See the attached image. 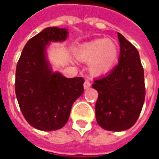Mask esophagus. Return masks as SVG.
Listing matches in <instances>:
<instances>
[{"instance_id": "esophagus-1", "label": "esophagus", "mask_w": 159, "mask_h": 159, "mask_svg": "<svg viewBox=\"0 0 159 159\" xmlns=\"http://www.w3.org/2000/svg\"><path fill=\"white\" fill-rule=\"evenodd\" d=\"M91 86V83L89 80H85L84 81V88L85 89H88L89 87Z\"/></svg>"}]
</instances>
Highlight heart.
Masks as SVG:
<instances>
[{"mask_svg": "<svg viewBox=\"0 0 159 159\" xmlns=\"http://www.w3.org/2000/svg\"><path fill=\"white\" fill-rule=\"evenodd\" d=\"M83 61H90V70L94 74H102L113 67L118 57V47L110 40H95L82 45L76 52Z\"/></svg>", "mask_w": 159, "mask_h": 159, "instance_id": "1", "label": "heart"}]
</instances>
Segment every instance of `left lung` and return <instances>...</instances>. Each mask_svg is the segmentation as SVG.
<instances>
[{"label":"left lung","instance_id":"1","mask_svg":"<svg viewBox=\"0 0 159 159\" xmlns=\"http://www.w3.org/2000/svg\"><path fill=\"white\" fill-rule=\"evenodd\" d=\"M118 38L119 64L92 84L99 93L95 104L97 123L109 131L131 128L139 117L145 99L144 71L139 52L120 33Z\"/></svg>","mask_w":159,"mask_h":159}]
</instances>
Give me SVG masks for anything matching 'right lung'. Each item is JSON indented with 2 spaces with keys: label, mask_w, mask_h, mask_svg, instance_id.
Returning <instances> with one entry per match:
<instances>
[{
  "label": "right lung",
  "mask_w": 159,
  "mask_h": 159,
  "mask_svg": "<svg viewBox=\"0 0 159 159\" xmlns=\"http://www.w3.org/2000/svg\"><path fill=\"white\" fill-rule=\"evenodd\" d=\"M67 30L48 27L25 44L16 70L15 90L26 121L43 131L60 129L70 117L74 102L84 92L82 77L68 79L53 73L45 60L50 41H62Z\"/></svg>",
  "instance_id": "1"
}]
</instances>
